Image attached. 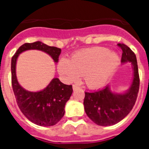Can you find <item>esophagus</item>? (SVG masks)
I'll use <instances>...</instances> for the list:
<instances>
[{"label":"esophagus","mask_w":149,"mask_h":149,"mask_svg":"<svg viewBox=\"0 0 149 149\" xmlns=\"http://www.w3.org/2000/svg\"><path fill=\"white\" fill-rule=\"evenodd\" d=\"M72 88H73V90H76L77 89H78L79 86H77V85H73V86H72Z\"/></svg>","instance_id":"34e87169"}]
</instances>
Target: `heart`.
<instances>
[{"label":"heart","mask_w":149,"mask_h":149,"mask_svg":"<svg viewBox=\"0 0 149 149\" xmlns=\"http://www.w3.org/2000/svg\"><path fill=\"white\" fill-rule=\"evenodd\" d=\"M120 62L118 54L105 47L94 46L77 51L71 60L60 59L58 72L66 81L78 80L84 74L86 86L97 89L107 84Z\"/></svg>","instance_id":"obj_1"}]
</instances>
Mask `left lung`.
<instances>
[{"mask_svg": "<svg viewBox=\"0 0 149 149\" xmlns=\"http://www.w3.org/2000/svg\"><path fill=\"white\" fill-rule=\"evenodd\" d=\"M122 51V63H131L133 80L127 90L114 93L109 85L94 92H85L84 110L89 119L96 125L110 126L127 116L135 104L139 88V77L135 54L125 44L117 45Z\"/></svg>", "mask_w": 149, "mask_h": 149, "instance_id": "obj_1", "label": "left lung"}]
</instances>
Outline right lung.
Here are the masks:
<instances>
[{"label": "right lung", "instance_id": "1", "mask_svg": "<svg viewBox=\"0 0 149 149\" xmlns=\"http://www.w3.org/2000/svg\"><path fill=\"white\" fill-rule=\"evenodd\" d=\"M28 50H39L48 54L55 63H58L61 49L51 47L42 42L25 43L17 50L12 57V86L17 104L28 120L39 126H53L65 113V106L72 94V86L64 84L54 77L45 89L37 92L26 90L21 86L16 77V63L19 54Z\"/></svg>", "mask_w": 149, "mask_h": 149}]
</instances>
